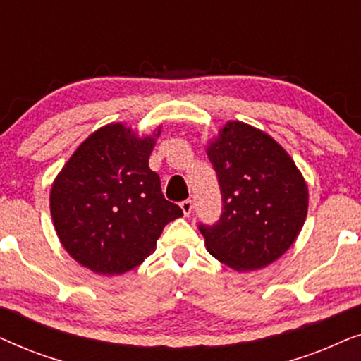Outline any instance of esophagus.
I'll use <instances>...</instances> for the list:
<instances>
[{
	"label": "esophagus",
	"instance_id": "esophagus-1",
	"mask_svg": "<svg viewBox=\"0 0 361 361\" xmlns=\"http://www.w3.org/2000/svg\"><path fill=\"white\" fill-rule=\"evenodd\" d=\"M180 209H182V212H184V215L185 216H189L190 214H192V209H194V204H192V200H182L180 202Z\"/></svg>",
	"mask_w": 361,
	"mask_h": 361
}]
</instances>
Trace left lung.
Returning <instances> with one entry per match:
<instances>
[{"label": "left lung", "instance_id": "obj_1", "mask_svg": "<svg viewBox=\"0 0 361 361\" xmlns=\"http://www.w3.org/2000/svg\"><path fill=\"white\" fill-rule=\"evenodd\" d=\"M221 194V215L199 224L209 253L236 271H253L283 256L307 216L304 177L266 133L226 123L207 147Z\"/></svg>", "mask_w": 361, "mask_h": 361}]
</instances>
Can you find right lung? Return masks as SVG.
I'll list each match as a JSON object with an SVG mask.
<instances>
[{
    "label": "right lung",
    "mask_w": 361,
    "mask_h": 361,
    "mask_svg": "<svg viewBox=\"0 0 361 361\" xmlns=\"http://www.w3.org/2000/svg\"><path fill=\"white\" fill-rule=\"evenodd\" d=\"M152 147L154 137H137L121 123L106 125L77 147L54 180L51 215L59 240L93 273L136 268L154 251L164 226L184 215L164 199L159 176L149 169Z\"/></svg>",
    "instance_id": "right-lung-1"
}]
</instances>
